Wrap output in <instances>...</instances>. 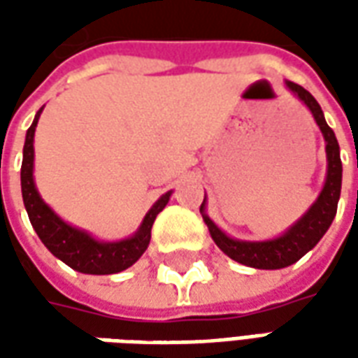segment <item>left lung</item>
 I'll return each mask as SVG.
<instances>
[{"instance_id":"left-lung-1","label":"left lung","mask_w":358,"mask_h":358,"mask_svg":"<svg viewBox=\"0 0 358 358\" xmlns=\"http://www.w3.org/2000/svg\"><path fill=\"white\" fill-rule=\"evenodd\" d=\"M285 88L289 90L299 101L305 103V107L310 110L315 122L320 128V132L326 141V161H328V171H326V182H324L322 192L318 194L316 201L308 207L303 217L293 222L282 236L264 241H248L230 238L218 228L213 218L207 215V195L203 199L201 217L205 224L209 228L213 241L218 248L224 251L226 255L234 259L236 263L245 264L251 268L261 270H278L285 268L289 264L297 263L301 257L307 255L310 249L315 248L322 236L328 232L331 220L338 213L339 194H341V159H339V143L336 140V134L330 126L326 124V118L320 109V105L307 90L295 84V82L285 80Z\"/></svg>"}]
</instances>
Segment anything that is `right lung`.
<instances>
[{
  "mask_svg": "<svg viewBox=\"0 0 358 358\" xmlns=\"http://www.w3.org/2000/svg\"><path fill=\"white\" fill-rule=\"evenodd\" d=\"M42 110L43 107L36 113L32 124L27 130V140L22 149V166H20L22 201L27 207L30 224L43 245L71 268L78 270L82 274H97V276L122 272L145 253L149 240H151V226L155 222L157 215L166 207L172 192H166L153 203V207L141 220L140 228L126 240H95L86 230H80L65 222L43 201L34 182V132Z\"/></svg>",
  "mask_w": 358,
  "mask_h": 358,
  "instance_id": "obj_1",
  "label": "right lung"
}]
</instances>
